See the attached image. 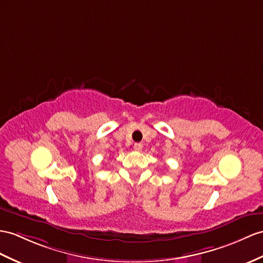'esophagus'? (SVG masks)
Wrapping results in <instances>:
<instances>
[{
    "mask_svg": "<svg viewBox=\"0 0 263 263\" xmlns=\"http://www.w3.org/2000/svg\"><path fill=\"white\" fill-rule=\"evenodd\" d=\"M143 146L144 145L142 143H135V144H134V149L137 151V152H140L143 149Z\"/></svg>",
    "mask_w": 263,
    "mask_h": 263,
    "instance_id": "34e87169",
    "label": "esophagus"
}]
</instances>
